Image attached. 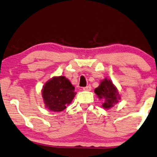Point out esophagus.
Segmentation results:
<instances>
[{
  "label": "esophagus",
  "mask_w": 157,
  "mask_h": 157,
  "mask_svg": "<svg viewBox=\"0 0 157 157\" xmlns=\"http://www.w3.org/2000/svg\"><path fill=\"white\" fill-rule=\"evenodd\" d=\"M82 90H85V91H90V90H91V86L89 85H87V86H86V87H83Z\"/></svg>",
  "instance_id": "obj_1"
}]
</instances>
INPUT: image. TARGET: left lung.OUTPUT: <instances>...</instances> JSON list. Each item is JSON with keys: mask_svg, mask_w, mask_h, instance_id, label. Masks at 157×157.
<instances>
[{"mask_svg": "<svg viewBox=\"0 0 157 157\" xmlns=\"http://www.w3.org/2000/svg\"><path fill=\"white\" fill-rule=\"evenodd\" d=\"M95 93L100 99L104 100L103 104L104 108L113 107V104L118 103V100L120 98L116 87L113 85L111 81L107 79L102 81L99 86L95 89Z\"/></svg>", "mask_w": 157, "mask_h": 157, "instance_id": "8db88e82", "label": "left lung"}]
</instances>
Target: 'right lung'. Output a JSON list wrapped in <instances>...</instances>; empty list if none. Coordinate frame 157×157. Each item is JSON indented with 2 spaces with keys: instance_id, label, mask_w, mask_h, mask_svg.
Here are the masks:
<instances>
[{
  "instance_id": "add662e5",
  "label": "right lung",
  "mask_w": 157,
  "mask_h": 157,
  "mask_svg": "<svg viewBox=\"0 0 157 157\" xmlns=\"http://www.w3.org/2000/svg\"><path fill=\"white\" fill-rule=\"evenodd\" d=\"M75 87L65 77H54L46 83L42 96L46 107L54 112L62 111L71 103L75 95Z\"/></svg>"
}]
</instances>
